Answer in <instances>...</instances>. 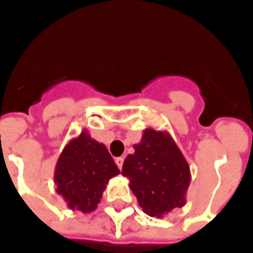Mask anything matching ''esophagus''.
I'll return each instance as SVG.
<instances>
[{"mask_svg": "<svg viewBox=\"0 0 253 253\" xmlns=\"http://www.w3.org/2000/svg\"><path fill=\"white\" fill-rule=\"evenodd\" d=\"M115 162H116V165H118V168L122 169V168H123V162H125V158L119 156V158H116V159H115Z\"/></svg>", "mask_w": 253, "mask_h": 253, "instance_id": "1", "label": "esophagus"}]
</instances>
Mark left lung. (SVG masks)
Wrapping results in <instances>:
<instances>
[{"label":"left lung","mask_w":253,"mask_h":253,"mask_svg":"<svg viewBox=\"0 0 253 253\" xmlns=\"http://www.w3.org/2000/svg\"><path fill=\"white\" fill-rule=\"evenodd\" d=\"M122 174L148 216L159 219L185 205L190 166L168 131L145 128L134 154L125 159Z\"/></svg>","instance_id":"1"}]
</instances>
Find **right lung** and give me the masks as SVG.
<instances>
[{
  "label": "right lung",
  "mask_w": 253,
  "mask_h": 253,
  "mask_svg": "<svg viewBox=\"0 0 253 253\" xmlns=\"http://www.w3.org/2000/svg\"><path fill=\"white\" fill-rule=\"evenodd\" d=\"M119 173L104 144L83 130L61 152L55 166L54 183L69 209L90 213L97 209L108 181Z\"/></svg>",
  "instance_id": "add662e5"
}]
</instances>
